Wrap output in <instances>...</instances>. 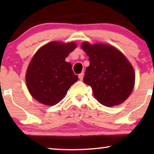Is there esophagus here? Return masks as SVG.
<instances>
[{
  "label": "esophagus",
  "instance_id": "34e87169",
  "mask_svg": "<svg viewBox=\"0 0 154 154\" xmlns=\"http://www.w3.org/2000/svg\"><path fill=\"white\" fill-rule=\"evenodd\" d=\"M83 75H84V73H80V74L79 75V79L81 80V81H82V80H83Z\"/></svg>",
  "mask_w": 154,
  "mask_h": 154
}]
</instances>
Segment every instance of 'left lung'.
<instances>
[{"label": "left lung", "mask_w": 154, "mask_h": 154, "mask_svg": "<svg viewBox=\"0 0 154 154\" xmlns=\"http://www.w3.org/2000/svg\"><path fill=\"white\" fill-rule=\"evenodd\" d=\"M89 57L84 83L91 86L94 97L100 104L113 106L130 95L134 85L133 67L125 55L113 46L105 44L81 45Z\"/></svg>", "instance_id": "obj_1"}]
</instances>
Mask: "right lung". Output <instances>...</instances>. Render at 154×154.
Instances as JSON below:
<instances>
[{
  "label": "right lung",
  "instance_id": "obj_1",
  "mask_svg": "<svg viewBox=\"0 0 154 154\" xmlns=\"http://www.w3.org/2000/svg\"><path fill=\"white\" fill-rule=\"evenodd\" d=\"M73 42H50L35 52L26 73V83L31 96L39 102L53 106L64 97L79 79L65 59L74 50Z\"/></svg>",
  "mask_w": 154,
  "mask_h": 154
}]
</instances>
